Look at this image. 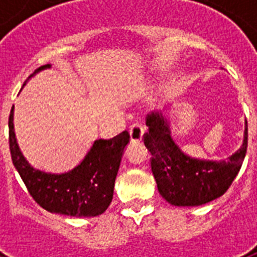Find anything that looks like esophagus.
Here are the masks:
<instances>
[{"mask_svg": "<svg viewBox=\"0 0 257 257\" xmlns=\"http://www.w3.org/2000/svg\"><path fill=\"white\" fill-rule=\"evenodd\" d=\"M129 135H131V140H132L133 143H140V141L143 140L144 126H143V124H141L140 121H135V122L131 125Z\"/></svg>", "mask_w": 257, "mask_h": 257, "instance_id": "esophagus-1", "label": "esophagus"}]
</instances>
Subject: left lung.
I'll return each mask as SVG.
<instances>
[{
	"label": "left lung",
	"mask_w": 257,
	"mask_h": 257,
	"mask_svg": "<svg viewBox=\"0 0 257 257\" xmlns=\"http://www.w3.org/2000/svg\"><path fill=\"white\" fill-rule=\"evenodd\" d=\"M148 132L144 144L151 152V167L157 189L169 204L177 207H197L223 196L239 173L248 145L245 120L243 145L227 160H200L188 156L171 136L168 120L163 113L147 118Z\"/></svg>",
	"instance_id": "8db88e82"
}]
</instances>
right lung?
Instances as JSON below:
<instances>
[{
  "label": "right lung",
  "instance_id": "1",
  "mask_svg": "<svg viewBox=\"0 0 257 257\" xmlns=\"http://www.w3.org/2000/svg\"><path fill=\"white\" fill-rule=\"evenodd\" d=\"M49 68V64L41 66L34 74ZM13 109L14 106L9 116L12 161L36 203L50 213L76 217L104 213L113 199L114 180L124 148L129 143V133L124 131L110 140H96L84 160L72 171L46 173L34 169L20 151L14 133Z\"/></svg>",
  "mask_w": 257,
  "mask_h": 257
}]
</instances>
